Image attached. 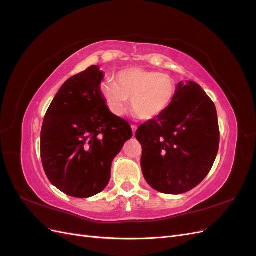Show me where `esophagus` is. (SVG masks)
Masks as SVG:
<instances>
[{
	"mask_svg": "<svg viewBox=\"0 0 256 256\" xmlns=\"http://www.w3.org/2000/svg\"><path fill=\"white\" fill-rule=\"evenodd\" d=\"M131 128H132V131H134V134H136V131L138 129V127L136 125H131Z\"/></svg>",
	"mask_w": 256,
	"mask_h": 256,
	"instance_id": "1",
	"label": "esophagus"
}]
</instances>
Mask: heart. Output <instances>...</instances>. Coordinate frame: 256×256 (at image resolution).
Returning a JSON list of instances; mask_svg holds the SVG:
<instances>
[{"instance_id":"obj_1","label":"heart","mask_w":256,"mask_h":256,"mask_svg":"<svg viewBox=\"0 0 256 256\" xmlns=\"http://www.w3.org/2000/svg\"><path fill=\"white\" fill-rule=\"evenodd\" d=\"M115 80L102 84L104 102L115 115L124 114L130 98V106L138 118L154 120L168 110L175 96L174 80L158 72L126 68L116 74Z\"/></svg>"}]
</instances>
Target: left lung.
Segmentation results:
<instances>
[{
    "label": "left lung",
    "instance_id": "8db88e82",
    "mask_svg": "<svg viewBox=\"0 0 256 256\" xmlns=\"http://www.w3.org/2000/svg\"><path fill=\"white\" fill-rule=\"evenodd\" d=\"M136 136L150 187L166 194L188 192L208 175L218 154L216 106L198 83L182 81L168 110L142 124Z\"/></svg>",
    "mask_w": 256,
    "mask_h": 256
}]
</instances>
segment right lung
Wrapping results in <instances>:
<instances>
[{
	"label": "right lung",
	"instance_id": "1",
	"mask_svg": "<svg viewBox=\"0 0 256 256\" xmlns=\"http://www.w3.org/2000/svg\"><path fill=\"white\" fill-rule=\"evenodd\" d=\"M104 74L92 65L68 79L44 115L40 156L44 173L65 194L85 198L110 182L111 164L132 138L129 122L111 113L102 92Z\"/></svg>",
	"mask_w": 256,
	"mask_h": 256
}]
</instances>
